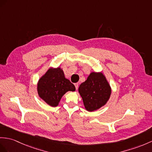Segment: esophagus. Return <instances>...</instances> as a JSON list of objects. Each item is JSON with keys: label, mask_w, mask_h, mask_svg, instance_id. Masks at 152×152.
I'll return each instance as SVG.
<instances>
[{"label": "esophagus", "mask_w": 152, "mask_h": 152, "mask_svg": "<svg viewBox=\"0 0 152 152\" xmlns=\"http://www.w3.org/2000/svg\"><path fill=\"white\" fill-rule=\"evenodd\" d=\"M74 85H75L76 90H77V89H78V88H79V84L78 83H75V84H74Z\"/></svg>", "instance_id": "obj_1"}]
</instances>
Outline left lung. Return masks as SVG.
<instances>
[{
    "mask_svg": "<svg viewBox=\"0 0 152 152\" xmlns=\"http://www.w3.org/2000/svg\"><path fill=\"white\" fill-rule=\"evenodd\" d=\"M78 90L88 112H94L104 106L112 94L110 84L101 72H91Z\"/></svg>",
    "mask_w": 152,
    "mask_h": 152,
    "instance_id": "left-lung-1",
    "label": "left lung"
}]
</instances>
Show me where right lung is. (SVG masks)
<instances>
[{
	"instance_id": "obj_1",
	"label": "right lung",
	"mask_w": 152,
	"mask_h": 152,
	"mask_svg": "<svg viewBox=\"0 0 152 152\" xmlns=\"http://www.w3.org/2000/svg\"><path fill=\"white\" fill-rule=\"evenodd\" d=\"M37 90L39 97L51 107H56L68 91H75L73 84L66 79L61 67H51L39 79Z\"/></svg>"
}]
</instances>
